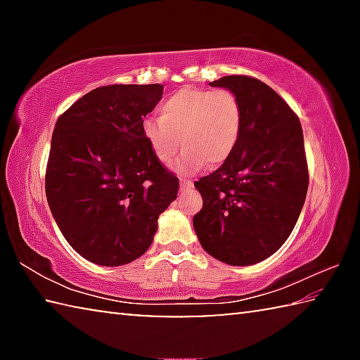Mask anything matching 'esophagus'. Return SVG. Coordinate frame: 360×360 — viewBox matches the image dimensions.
I'll use <instances>...</instances> for the list:
<instances>
[{
	"instance_id": "34e87169",
	"label": "esophagus",
	"mask_w": 360,
	"mask_h": 360,
	"mask_svg": "<svg viewBox=\"0 0 360 360\" xmlns=\"http://www.w3.org/2000/svg\"><path fill=\"white\" fill-rule=\"evenodd\" d=\"M179 186H181V188H191L193 184H192V181H188L186 178H181L179 179Z\"/></svg>"
}]
</instances>
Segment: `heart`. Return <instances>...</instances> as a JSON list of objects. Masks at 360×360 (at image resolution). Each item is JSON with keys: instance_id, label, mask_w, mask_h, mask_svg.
Masks as SVG:
<instances>
[{"instance_id": "heart-1", "label": "heart", "mask_w": 360, "mask_h": 360, "mask_svg": "<svg viewBox=\"0 0 360 360\" xmlns=\"http://www.w3.org/2000/svg\"><path fill=\"white\" fill-rule=\"evenodd\" d=\"M241 103L230 90L186 87L162 103L160 115L143 120V135L157 160L168 163L184 150L173 169L195 173L205 163L221 165L235 150L241 135Z\"/></svg>"}]
</instances>
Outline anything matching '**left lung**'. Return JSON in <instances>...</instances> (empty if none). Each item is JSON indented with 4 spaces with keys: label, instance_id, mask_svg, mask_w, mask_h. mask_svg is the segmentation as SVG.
I'll return each mask as SVG.
<instances>
[{
    "label": "left lung",
    "instance_id": "left-lung-1",
    "mask_svg": "<svg viewBox=\"0 0 360 360\" xmlns=\"http://www.w3.org/2000/svg\"><path fill=\"white\" fill-rule=\"evenodd\" d=\"M241 103V135L214 173L195 182L203 208L193 229L206 252L245 266L270 257L294 230L308 191L300 120L275 90L249 76L210 82Z\"/></svg>",
    "mask_w": 360,
    "mask_h": 360
}]
</instances>
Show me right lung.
<instances>
[{"instance_id": "1", "label": "right lung", "mask_w": 360, "mask_h": 360, "mask_svg": "<svg viewBox=\"0 0 360 360\" xmlns=\"http://www.w3.org/2000/svg\"><path fill=\"white\" fill-rule=\"evenodd\" d=\"M162 84H115L85 94L57 120L46 197L65 240L96 265L130 264L154 241L158 216L178 197L143 135Z\"/></svg>"}]
</instances>
